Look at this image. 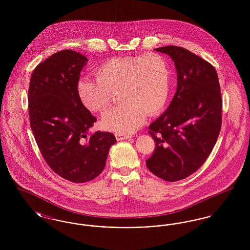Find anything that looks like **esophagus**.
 <instances>
[{"label": "esophagus", "mask_w": 250, "mask_h": 250, "mask_svg": "<svg viewBox=\"0 0 250 250\" xmlns=\"http://www.w3.org/2000/svg\"><path fill=\"white\" fill-rule=\"evenodd\" d=\"M115 137H116V140H117V141L127 140V139L131 138L130 135H127V134H122V133H116V134H115Z\"/></svg>", "instance_id": "34e87169"}]
</instances>
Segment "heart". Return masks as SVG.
<instances>
[{
  "label": "heart",
  "instance_id": "obj_1",
  "mask_svg": "<svg viewBox=\"0 0 250 250\" xmlns=\"http://www.w3.org/2000/svg\"><path fill=\"white\" fill-rule=\"evenodd\" d=\"M95 75L96 80L81 79L77 91L84 107L92 111L104 109L119 91L123 102L103 115L108 130L134 132L146 113L155 115L166 104L170 71L166 58L158 53L110 58L97 67Z\"/></svg>",
  "mask_w": 250,
  "mask_h": 250
}]
</instances>
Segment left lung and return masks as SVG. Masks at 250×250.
Here are the masks:
<instances>
[{
	"mask_svg": "<svg viewBox=\"0 0 250 250\" xmlns=\"http://www.w3.org/2000/svg\"><path fill=\"white\" fill-rule=\"evenodd\" d=\"M177 71V90L169 106L149 126L155 143L146 160L151 172L167 182L187 178L211 154L222 123L217 73L207 61L186 48L167 46Z\"/></svg>",
	"mask_w": 250,
	"mask_h": 250,
	"instance_id": "8db88e82",
	"label": "left lung"
}]
</instances>
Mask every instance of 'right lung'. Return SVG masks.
Masks as SVG:
<instances>
[{
    "instance_id": "add662e5",
    "label": "right lung",
    "mask_w": 250,
    "mask_h": 250,
    "mask_svg": "<svg viewBox=\"0 0 250 250\" xmlns=\"http://www.w3.org/2000/svg\"><path fill=\"white\" fill-rule=\"evenodd\" d=\"M87 62L70 49L54 53L35 68L28 92L30 125L37 146L49 167L73 183L97 177L116 143L109 132L88 135L96 118L77 91Z\"/></svg>"
}]
</instances>
